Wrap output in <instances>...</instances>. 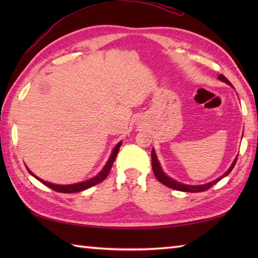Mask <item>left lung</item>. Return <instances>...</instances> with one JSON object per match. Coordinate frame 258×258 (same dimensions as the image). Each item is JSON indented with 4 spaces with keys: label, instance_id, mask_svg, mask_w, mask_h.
I'll use <instances>...</instances> for the list:
<instances>
[{
    "label": "left lung",
    "instance_id": "obj_1",
    "mask_svg": "<svg viewBox=\"0 0 258 258\" xmlns=\"http://www.w3.org/2000/svg\"><path fill=\"white\" fill-rule=\"evenodd\" d=\"M218 80L225 82V83L233 86L231 84V82H229L225 78V76L222 75V74L218 75ZM236 161H237V157L235 158L233 164L231 165V167L228 168V171L225 174H223L221 177H218L217 179L213 180V182H210V183H207V184H203V185H186V184H182V183L177 182V180H174L171 177H168L167 175L163 172V169H162V167L160 165V162H158L157 156L155 154V151L152 150V167H153V172H154L156 178L160 180L162 184L167 186V187H169V188H173V189H176V190H182V191H190V193H199V191H204V190H206L208 188H211L213 185H215L217 182H220L222 178L227 176V175L232 172V169L234 168L235 164H236Z\"/></svg>",
    "mask_w": 258,
    "mask_h": 258
}]
</instances>
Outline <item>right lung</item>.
<instances>
[{"mask_svg":"<svg viewBox=\"0 0 258 258\" xmlns=\"http://www.w3.org/2000/svg\"><path fill=\"white\" fill-rule=\"evenodd\" d=\"M120 145H122V142H119L118 144H116V146L114 147V150L112 152L111 156H109L107 163L105 164V166L103 167L102 171L98 173L96 176H94L93 178L89 179V180H84V182H81V183H76V184H71V185H57V184H52V183H48V182H45V180H43L41 178H38L37 176H35L34 174H33L29 168H27V171H29V173L31 175H33L36 179L40 180L41 183H43L44 185L48 186V187L52 188L53 190H56V191H59V193H78V191H82L84 189H87L92 187V186H94L98 183L103 182L104 179H105L107 177V175L109 173V171H111V168L113 166V163L115 161V157H116L117 153H118V150Z\"/></svg>","mask_w":258,"mask_h":258,"instance_id":"1","label":"right lung"}]
</instances>
